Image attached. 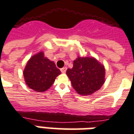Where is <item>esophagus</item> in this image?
<instances>
[{
    "label": "esophagus",
    "instance_id": "34e87169",
    "mask_svg": "<svg viewBox=\"0 0 134 134\" xmlns=\"http://www.w3.org/2000/svg\"><path fill=\"white\" fill-rule=\"evenodd\" d=\"M67 67H63V68H62L60 70H61V72L62 73H65V72H66V71H67Z\"/></svg>",
    "mask_w": 134,
    "mask_h": 134
}]
</instances>
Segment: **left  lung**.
Segmentation results:
<instances>
[{"label": "left lung", "instance_id": "8db88e82", "mask_svg": "<svg viewBox=\"0 0 134 134\" xmlns=\"http://www.w3.org/2000/svg\"><path fill=\"white\" fill-rule=\"evenodd\" d=\"M105 67L94 57H80L67 69V75L73 88L82 96H90L98 90L105 82Z\"/></svg>", "mask_w": 134, "mask_h": 134}]
</instances>
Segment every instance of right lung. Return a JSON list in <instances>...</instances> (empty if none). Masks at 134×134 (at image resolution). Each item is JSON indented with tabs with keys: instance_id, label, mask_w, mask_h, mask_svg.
<instances>
[{
	"instance_id": "add662e5",
	"label": "right lung",
	"mask_w": 134,
	"mask_h": 134,
	"mask_svg": "<svg viewBox=\"0 0 134 134\" xmlns=\"http://www.w3.org/2000/svg\"><path fill=\"white\" fill-rule=\"evenodd\" d=\"M23 73L29 87L41 93L52 85L61 72L54 62L44 57L43 52H40L31 57Z\"/></svg>"
}]
</instances>
